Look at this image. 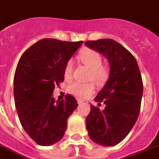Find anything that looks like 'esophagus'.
<instances>
[{
    "label": "esophagus",
    "mask_w": 159,
    "mask_h": 159,
    "mask_svg": "<svg viewBox=\"0 0 159 159\" xmlns=\"http://www.w3.org/2000/svg\"><path fill=\"white\" fill-rule=\"evenodd\" d=\"M77 102H78V104H81V103H83L84 100L82 99H77Z\"/></svg>",
    "instance_id": "esophagus-1"
}]
</instances>
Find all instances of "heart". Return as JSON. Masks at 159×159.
<instances>
[{
    "mask_svg": "<svg viewBox=\"0 0 159 159\" xmlns=\"http://www.w3.org/2000/svg\"><path fill=\"white\" fill-rule=\"evenodd\" d=\"M80 60L84 65L90 69L88 79L93 80L98 85L104 83L108 77V71L104 65H102V56L98 52L91 49L84 51L80 55ZM73 65L74 62L73 59H69L65 64L64 75L66 79H69L72 77ZM68 90L73 95L77 96L78 98H85L94 93L95 86L92 82H86V83L73 82L69 85Z\"/></svg>",
    "mask_w": 159,
    "mask_h": 159,
    "instance_id": "heart-1",
    "label": "heart"
}]
</instances>
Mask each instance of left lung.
<instances>
[{"mask_svg": "<svg viewBox=\"0 0 159 159\" xmlns=\"http://www.w3.org/2000/svg\"><path fill=\"white\" fill-rule=\"evenodd\" d=\"M86 47L97 51L110 64V75L94 101L105 109L90 104L86 129L92 141L113 146L125 139L135 125L141 109L143 83L135 57L119 43L103 39L86 41Z\"/></svg>", "mask_w": 159, "mask_h": 159, "instance_id": "obj_1", "label": "left lung"}]
</instances>
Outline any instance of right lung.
<instances>
[{"mask_svg": "<svg viewBox=\"0 0 159 159\" xmlns=\"http://www.w3.org/2000/svg\"><path fill=\"white\" fill-rule=\"evenodd\" d=\"M82 41L43 39L20 58L14 79V102L22 128L38 145H51L64 137L67 120L77 107L70 94L55 101V86L65 81V64Z\"/></svg>", "mask_w": 159, "mask_h": 159, "instance_id": "1", "label": "right lung"}]
</instances>
